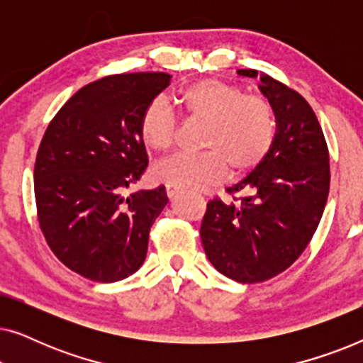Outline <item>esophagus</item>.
<instances>
[{
  "label": "esophagus",
  "mask_w": 363,
  "mask_h": 363,
  "mask_svg": "<svg viewBox=\"0 0 363 363\" xmlns=\"http://www.w3.org/2000/svg\"><path fill=\"white\" fill-rule=\"evenodd\" d=\"M165 191H167V196L168 198H173L178 193V188L173 186V185H167L165 186Z\"/></svg>",
  "instance_id": "1"
}]
</instances>
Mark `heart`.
Instances as JSON below:
<instances>
[{"instance_id":"1","label":"heart","mask_w":363,"mask_h":363,"mask_svg":"<svg viewBox=\"0 0 363 363\" xmlns=\"http://www.w3.org/2000/svg\"><path fill=\"white\" fill-rule=\"evenodd\" d=\"M177 104L195 121L206 122L203 153H178L153 168V178L183 190H205L226 177H241L259 165L276 137V117L271 104L259 96H245L240 87L218 79H201L182 89ZM138 132L153 152L172 147L177 118L163 99H153L143 108Z\"/></svg>"}]
</instances>
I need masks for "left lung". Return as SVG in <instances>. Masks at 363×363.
Here are the masks:
<instances>
[{"instance_id": "1", "label": "left lung", "mask_w": 363, "mask_h": 363, "mask_svg": "<svg viewBox=\"0 0 363 363\" xmlns=\"http://www.w3.org/2000/svg\"><path fill=\"white\" fill-rule=\"evenodd\" d=\"M238 76L257 77L255 69ZM259 91L276 117L269 153L228 188L240 201H208L201 242L215 269L242 284L271 279L302 255L324 213L330 185L329 150L314 111L301 94L266 74Z\"/></svg>"}]
</instances>
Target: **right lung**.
<instances>
[{"label":"right lung","mask_w":363,"mask_h":363,"mask_svg":"<svg viewBox=\"0 0 363 363\" xmlns=\"http://www.w3.org/2000/svg\"><path fill=\"white\" fill-rule=\"evenodd\" d=\"M165 72L117 74L87 84L56 113L34 165L38 218L49 247L77 274L116 282L143 264L165 186L129 191L147 170L138 122L170 86Z\"/></svg>","instance_id":"obj_1"}]
</instances>
